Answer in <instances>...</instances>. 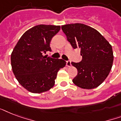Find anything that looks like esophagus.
I'll list each match as a JSON object with an SVG mask.
<instances>
[{"instance_id":"34e87169","label":"esophagus","mask_w":121,"mask_h":121,"mask_svg":"<svg viewBox=\"0 0 121 121\" xmlns=\"http://www.w3.org/2000/svg\"><path fill=\"white\" fill-rule=\"evenodd\" d=\"M66 66H71V61H70V60L66 61Z\"/></svg>"}]
</instances>
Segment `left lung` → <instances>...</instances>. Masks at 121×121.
Returning <instances> with one entry per match:
<instances>
[{
  "label": "left lung",
  "mask_w": 121,
  "mask_h": 121,
  "mask_svg": "<svg viewBox=\"0 0 121 121\" xmlns=\"http://www.w3.org/2000/svg\"><path fill=\"white\" fill-rule=\"evenodd\" d=\"M61 29L73 48L80 49L82 56L80 62H72L78 71L73 82L85 89L99 86L112 66V46L99 32L83 24H66L61 26Z\"/></svg>",
  "instance_id": "1"
}]
</instances>
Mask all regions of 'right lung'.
I'll return each mask as SVG.
<instances>
[{
    "instance_id": "obj_1",
    "label": "right lung",
    "mask_w": 121,
    "mask_h": 121,
    "mask_svg": "<svg viewBox=\"0 0 121 121\" xmlns=\"http://www.w3.org/2000/svg\"><path fill=\"white\" fill-rule=\"evenodd\" d=\"M60 30V26H36L18 41L11 54V66L20 84L32 93H42L52 88L57 73L66 61L44 56L51 51L50 41Z\"/></svg>"
}]
</instances>
